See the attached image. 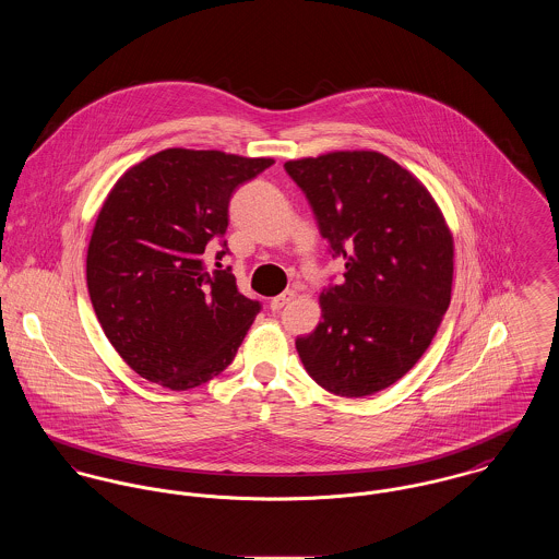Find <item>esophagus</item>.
<instances>
[{"label":"esophagus","mask_w":559,"mask_h":559,"mask_svg":"<svg viewBox=\"0 0 559 559\" xmlns=\"http://www.w3.org/2000/svg\"><path fill=\"white\" fill-rule=\"evenodd\" d=\"M294 296H296L294 292H283L281 296H276V298H272V300H270V309L274 310V312L283 309L285 305H289V302L294 300Z\"/></svg>","instance_id":"esophagus-1"}]
</instances>
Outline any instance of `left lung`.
<instances>
[{"label": "left lung", "mask_w": 559, "mask_h": 559, "mask_svg": "<svg viewBox=\"0 0 559 559\" xmlns=\"http://www.w3.org/2000/svg\"><path fill=\"white\" fill-rule=\"evenodd\" d=\"M309 199L341 285L319 296L321 321L296 349L332 394L360 399L409 371L450 305L452 234L429 190L379 152H330L285 163Z\"/></svg>", "instance_id": "8db88e82"}]
</instances>
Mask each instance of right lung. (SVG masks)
Here are the masks:
<instances>
[{
	"mask_svg": "<svg viewBox=\"0 0 559 559\" xmlns=\"http://www.w3.org/2000/svg\"><path fill=\"white\" fill-rule=\"evenodd\" d=\"M274 165L218 150H163L111 188L87 249L94 312L126 365L169 390L225 371L261 305L231 270H207L227 249L234 190ZM216 267H223L216 261Z\"/></svg>",
	"mask_w": 559,
	"mask_h": 559,
	"instance_id": "add662e5",
	"label": "right lung"
}]
</instances>
